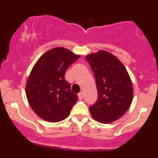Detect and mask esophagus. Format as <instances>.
<instances>
[{
    "label": "esophagus",
    "instance_id": "esophagus-1",
    "mask_svg": "<svg viewBox=\"0 0 158 158\" xmlns=\"http://www.w3.org/2000/svg\"><path fill=\"white\" fill-rule=\"evenodd\" d=\"M78 96H79V100H82L84 97V93L83 92H80L79 94H78Z\"/></svg>",
    "mask_w": 158,
    "mask_h": 158
}]
</instances>
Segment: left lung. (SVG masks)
Instances as JSON below:
<instances>
[{
	"label": "left lung",
	"mask_w": 158,
	"mask_h": 158,
	"mask_svg": "<svg viewBox=\"0 0 158 158\" xmlns=\"http://www.w3.org/2000/svg\"><path fill=\"white\" fill-rule=\"evenodd\" d=\"M98 90L96 102L89 106L92 118L103 124L123 116L133 99V87L122 62L110 52L100 50L86 56Z\"/></svg>",
	"instance_id": "8db88e82"
}]
</instances>
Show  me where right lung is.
<instances>
[{
    "label": "right lung",
    "mask_w": 158,
    "mask_h": 158,
    "mask_svg": "<svg viewBox=\"0 0 158 158\" xmlns=\"http://www.w3.org/2000/svg\"><path fill=\"white\" fill-rule=\"evenodd\" d=\"M79 58L69 49L56 47L35 63L27 82L26 94L30 107L44 120H64L77 102V95L71 92L64 76L67 68Z\"/></svg>",
    "instance_id": "obj_1"
}]
</instances>
